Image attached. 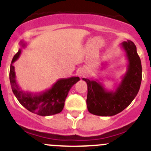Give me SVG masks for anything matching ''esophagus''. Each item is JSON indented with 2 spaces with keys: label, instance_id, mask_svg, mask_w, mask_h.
<instances>
[{
  "label": "esophagus",
  "instance_id": "obj_1",
  "mask_svg": "<svg viewBox=\"0 0 151 151\" xmlns=\"http://www.w3.org/2000/svg\"><path fill=\"white\" fill-rule=\"evenodd\" d=\"M85 71L83 69H80V71H79V72H78V74H80V76H81V77H83V76H84L85 75Z\"/></svg>",
  "mask_w": 151,
  "mask_h": 151
}]
</instances>
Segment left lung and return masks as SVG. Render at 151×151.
<instances>
[{
    "label": "left lung",
    "mask_w": 151,
    "mask_h": 151,
    "mask_svg": "<svg viewBox=\"0 0 151 151\" xmlns=\"http://www.w3.org/2000/svg\"><path fill=\"white\" fill-rule=\"evenodd\" d=\"M122 47L128 61L125 75L115 91H108L98 80L83 78L88 86L86 103L89 112L102 116L116 115L126 108L138 93L142 82V64L135 44L124 41Z\"/></svg>",
    "instance_id": "left-lung-1"
}]
</instances>
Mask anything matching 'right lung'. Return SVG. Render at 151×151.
Returning a JSON list of instances; mask_svg holds the SVG:
<instances>
[{
    "instance_id": "right-lung-1",
    "label": "right lung",
    "mask_w": 151,
    "mask_h": 151,
    "mask_svg": "<svg viewBox=\"0 0 151 151\" xmlns=\"http://www.w3.org/2000/svg\"><path fill=\"white\" fill-rule=\"evenodd\" d=\"M20 46L24 48L26 43L20 41ZM21 53V49L13 58L10 65L9 80L14 96L20 104L28 111L40 116H51L59 114L63 109L65 98L68 91L75 83L80 80L78 77L62 78L58 80L50 88L41 91H29L19 84L16 79L13 63Z\"/></svg>"
}]
</instances>
